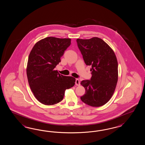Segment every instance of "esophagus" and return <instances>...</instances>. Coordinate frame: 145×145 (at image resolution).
<instances>
[{"label": "esophagus", "mask_w": 145, "mask_h": 145, "mask_svg": "<svg viewBox=\"0 0 145 145\" xmlns=\"http://www.w3.org/2000/svg\"><path fill=\"white\" fill-rule=\"evenodd\" d=\"M75 84L76 86H80V81L78 79H76V82H75Z\"/></svg>", "instance_id": "1"}]
</instances>
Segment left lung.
Instances as JSON below:
<instances>
[{"label":"left lung","instance_id":"8db88e82","mask_svg":"<svg viewBox=\"0 0 145 145\" xmlns=\"http://www.w3.org/2000/svg\"><path fill=\"white\" fill-rule=\"evenodd\" d=\"M76 41L86 65L91 66L92 71L90 80H84L80 83L86 90L80 99L92 107L103 106L112 98L118 82V61L115 54L99 38L77 39Z\"/></svg>","mask_w":145,"mask_h":145}]
</instances>
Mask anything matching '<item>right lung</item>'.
I'll use <instances>...</instances> for the list:
<instances>
[{"label":"right lung","mask_w":145,"mask_h":145,"mask_svg":"<svg viewBox=\"0 0 145 145\" xmlns=\"http://www.w3.org/2000/svg\"><path fill=\"white\" fill-rule=\"evenodd\" d=\"M71 38L48 37L37 42L30 52L26 72L33 95L41 104L53 105L63 99L65 90L76 79L55 70L71 45Z\"/></svg>","instance_id":"obj_1"}]
</instances>
